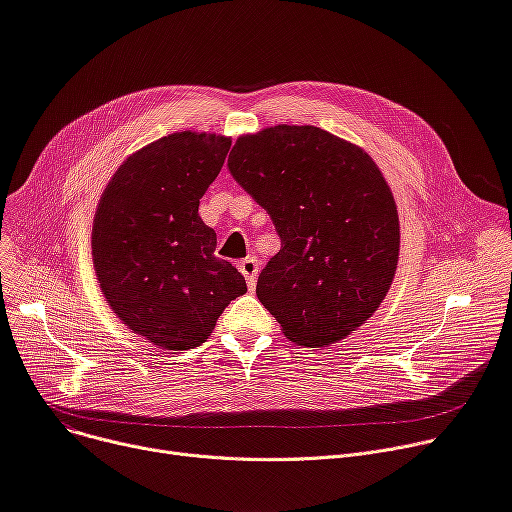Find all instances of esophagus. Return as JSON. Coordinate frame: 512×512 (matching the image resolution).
<instances>
[{
  "label": "esophagus",
  "instance_id": "esophagus-1",
  "mask_svg": "<svg viewBox=\"0 0 512 512\" xmlns=\"http://www.w3.org/2000/svg\"><path fill=\"white\" fill-rule=\"evenodd\" d=\"M239 271L245 275V280L249 284V288L255 286V277H257V271H259V265H257V259L255 257H247L239 263Z\"/></svg>",
  "mask_w": 512,
  "mask_h": 512
}]
</instances>
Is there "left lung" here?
Returning a JSON list of instances; mask_svg holds the SVG:
<instances>
[{
    "mask_svg": "<svg viewBox=\"0 0 512 512\" xmlns=\"http://www.w3.org/2000/svg\"><path fill=\"white\" fill-rule=\"evenodd\" d=\"M228 171L267 210L282 249L259 302L304 347L341 341L386 298L400 251L394 196L371 157L316 126L239 136Z\"/></svg>",
    "mask_w": 512,
    "mask_h": 512,
    "instance_id": "8db88e82",
    "label": "left lung"
}]
</instances>
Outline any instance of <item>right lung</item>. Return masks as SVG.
<instances>
[{
	"label": "right lung",
	"instance_id": "right-lung-1",
	"mask_svg": "<svg viewBox=\"0 0 512 512\" xmlns=\"http://www.w3.org/2000/svg\"><path fill=\"white\" fill-rule=\"evenodd\" d=\"M230 138L173 132L130 155L102 194L91 230L100 288L130 331L185 351L202 345L222 310L247 292L218 259L216 232L198 214Z\"/></svg>",
	"mask_w": 512,
	"mask_h": 512
}]
</instances>
